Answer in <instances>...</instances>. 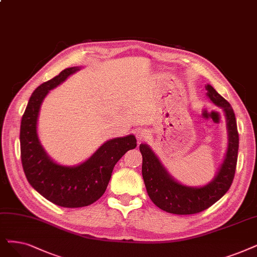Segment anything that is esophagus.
<instances>
[{
    "mask_svg": "<svg viewBox=\"0 0 257 257\" xmlns=\"http://www.w3.org/2000/svg\"><path fill=\"white\" fill-rule=\"evenodd\" d=\"M149 135H150L149 134V131H147L146 128H141V130L137 131V133H136V137L140 141L146 140L149 137Z\"/></svg>",
    "mask_w": 257,
    "mask_h": 257,
    "instance_id": "1",
    "label": "esophagus"
}]
</instances>
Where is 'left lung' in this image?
<instances>
[{
    "label": "left lung",
    "mask_w": 257,
    "mask_h": 257,
    "mask_svg": "<svg viewBox=\"0 0 257 257\" xmlns=\"http://www.w3.org/2000/svg\"><path fill=\"white\" fill-rule=\"evenodd\" d=\"M206 90L209 99L223 110L228 131L227 153L213 180L202 187L184 186L170 175L148 145L141 143L139 147L142 155V177L147 192L151 200L168 213L189 215L206 210L228 192L233 182L239 145L235 114L229 102L212 85L207 84Z\"/></svg>",
    "instance_id": "1"
}]
</instances>
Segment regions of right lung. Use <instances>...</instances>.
Returning <instances> with one entry per match:
<instances>
[{"label":"right lung","instance_id":"obj_1","mask_svg":"<svg viewBox=\"0 0 257 257\" xmlns=\"http://www.w3.org/2000/svg\"><path fill=\"white\" fill-rule=\"evenodd\" d=\"M79 69V66L65 68L36 88L28 101L20 130L22 166L28 182L47 200L64 208L86 207L97 201L107 188L115 164L137 146L134 135L110 139L86 161L74 167L61 166L47 155L37 130L41 105L49 90Z\"/></svg>","mask_w":257,"mask_h":257}]
</instances>
